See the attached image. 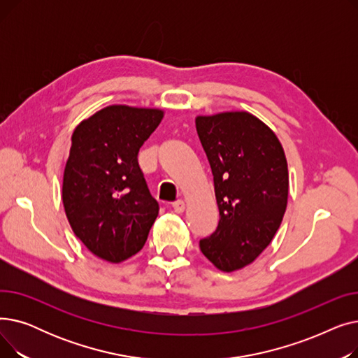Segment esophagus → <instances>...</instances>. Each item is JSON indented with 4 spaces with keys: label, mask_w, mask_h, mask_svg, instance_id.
<instances>
[{
    "label": "esophagus",
    "mask_w": 358,
    "mask_h": 358,
    "mask_svg": "<svg viewBox=\"0 0 358 358\" xmlns=\"http://www.w3.org/2000/svg\"><path fill=\"white\" fill-rule=\"evenodd\" d=\"M173 209L176 213H182L185 210V203L182 200H177L173 203Z\"/></svg>",
    "instance_id": "34e87169"
}]
</instances>
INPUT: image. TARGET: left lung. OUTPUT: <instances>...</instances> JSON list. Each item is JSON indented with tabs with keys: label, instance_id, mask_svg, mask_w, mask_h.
I'll return each instance as SVG.
<instances>
[{
	"label": "left lung",
	"instance_id": "left-lung-1",
	"mask_svg": "<svg viewBox=\"0 0 358 358\" xmlns=\"http://www.w3.org/2000/svg\"><path fill=\"white\" fill-rule=\"evenodd\" d=\"M219 208L216 231L200 250L222 271L243 268L262 252L283 220L289 171L274 131L247 111L196 119Z\"/></svg>",
	"mask_w": 358,
	"mask_h": 358
}]
</instances>
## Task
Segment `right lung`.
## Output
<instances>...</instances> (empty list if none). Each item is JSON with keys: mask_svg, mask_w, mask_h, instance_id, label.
<instances>
[{"mask_svg": "<svg viewBox=\"0 0 358 358\" xmlns=\"http://www.w3.org/2000/svg\"><path fill=\"white\" fill-rule=\"evenodd\" d=\"M162 117L158 108L108 106L73 130L62 201L73 234L101 259L139 252L158 216L138 154Z\"/></svg>", "mask_w": 358, "mask_h": 358, "instance_id": "1", "label": "right lung"}]
</instances>
